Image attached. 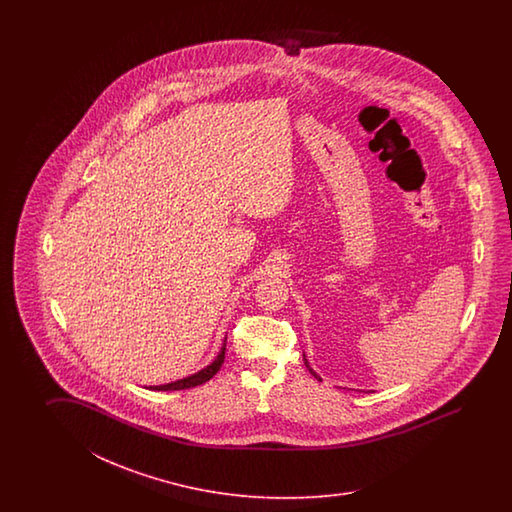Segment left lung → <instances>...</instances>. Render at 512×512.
I'll use <instances>...</instances> for the list:
<instances>
[{
  "mask_svg": "<svg viewBox=\"0 0 512 512\" xmlns=\"http://www.w3.org/2000/svg\"><path fill=\"white\" fill-rule=\"evenodd\" d=\"M304 362H305V368H307V370H309V373H311V375H315L316 379H320V377H318V375H316L315 371H313V368H311V366H309V362H307V359H305V355H304Z\"/></svg>",
  "mask_w": 512,
  "mask_h": 512,
  "instance_id": "1",
  "label": "left lung"
}]
</instances>
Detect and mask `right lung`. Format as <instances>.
<instances>
[{"mask_svg": "<svg viewBox=\"0 0 512 512\" xmlns=\"http://www.w3.org/2000/svg\"><path fill=\"white\" fill-rule=\"evenodd\" d=\"M225 348H227V335H225L223 346L219 349L216 359L212 360L203 370L196 371V373H192V375H188V377H183V379H179V381L159 384V386H150L148 390H153V392H177V390H188V388H196L199 384H205V382L210 381V379L218 373L219 368H221V364H223V360H225Z\"/></svg>", "mask_w": 512, "mask_h": 512, "instance_id": "obj_1", "label": "right lung"}]
</instances>
